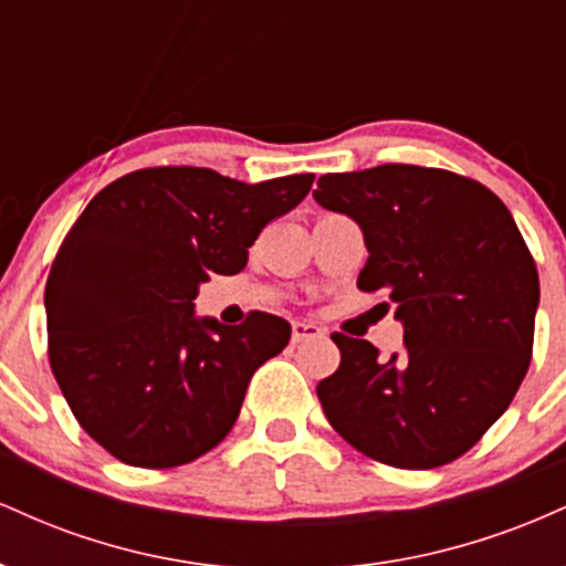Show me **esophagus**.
I'll use <instances>...</instances> for the list:
<instances>
[{
    "instance_id": "obj_1",
    "label": "esophagus",
    "mask_w": 566,
    "mask_h": 566,
    "mask_svg": "<svg viewBox=\"0 0 566 566\" xmlns=\"http://www.w3.org/2000/svg\"><path fill=\"white\" fill-rule=\"evenodd\" d=\"M324 329L314 322H292V343L308 340V337H322Z\"/></svg>"
}]
</instances>
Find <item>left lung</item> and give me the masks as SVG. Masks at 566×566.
Wrapping results in <instances>:
<instances>
[{
  "label": "left lung",
  "instance_id": "8db88e82",
  "mask_svg": "<svg viewBox=\"0 0 566 566\" xmlns=\"http://www.w3.org/2000/svg\"><path fill=\"white\" fill-rule=\"evenodd\" d=\"M314 199L361 226L359 290L386 292L405 350L378 359L335 333L340 367L316 386L329 426L394 469L465 454L530 369L541 279L509 207L450 170L380 165L319 178Z\"/></svg>",
  "mask_w": 566,
  "mask_h": 566
}]
</instances>
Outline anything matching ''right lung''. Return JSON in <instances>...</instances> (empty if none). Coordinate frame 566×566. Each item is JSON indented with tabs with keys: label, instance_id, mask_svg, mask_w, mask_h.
Listing matches in <instances>:
<instances>
[{
	"label": "right lung",
	"instance_id": "right-lung-1",
	"mask_svg": "<svg viewBox=\"0 0 566 566\" xmlns=\"http://www.w3.org/2000/svg\"><path fill=\"white\" fill-rule=\"evenodd\" d=\"M314 175L242 184L207 167L114 180L71 226L44 287L50 367L84 431L116 460L175 469L226 439L255 369L290 343L282 316L197 319L210 274H239L265 223Z\"/></svg>",
	"mask_w": 566,
	"mask_h": 566
}]
</instances>
